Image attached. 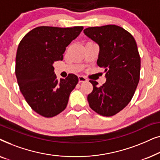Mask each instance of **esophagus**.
Returning a JSON list of instances; mask_svg holds the SVG:
<instances>
[{
  "instance_id": "1",
  "label": "esophagus",
  "mask_w": 160,
  "mask_h": 160,
  "mask_svg": "<svg viewBox=\"0 0 160 160\" xmlns=\"http://www.w3.org/2000/svg\"><path fill=\"white\" fill-rule=\"evenodd\" d=\"M87 79L84 77V76H78V82H87Z\"/></svg>"
}]
</instances>
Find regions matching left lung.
Wrapping results in <instances>:
<instances>
[{"instance_id":"left-lung-1","label":"left lung","mask_w":160,"mask_h":160,"mask_svg":"<svg viewBox=\"0 0 160 160\" xmlns=\"http://www.w3.org/2000/svg\"><path fill=\"white\" fill-rule=\"evenodd\" d=\"M84 32L100 47L98 66L103 68L106 82L87 96L90 108L103 117H112L128 106L140 80L141 57L134 37L115 25L89 27Z\"/></svg>"}]
</instances>
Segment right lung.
<instances>
[{
	"label": "right lung",
	"instance_id": "right-lung-1",
	"mask_svg": "<svg viewBox=\"0 0 160 160\" xmlns=\"http://www.w3.org/2000/svg\"><path fill=\"white\" fill-rule=\"evenodd\" d=\"M83 28L40 26L19 43L15 73L19 89L30 108L43 117H55L65 110L78 82L73 73L58 81L52 64L63 60L66 47Z\"/></svg>",
	"mask_w": 160,
	"mask_h": 160
}]
</instances>
